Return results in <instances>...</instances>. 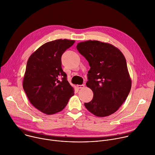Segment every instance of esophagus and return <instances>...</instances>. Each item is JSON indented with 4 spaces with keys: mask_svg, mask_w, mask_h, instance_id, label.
I'll list each match as a JSON object with an SVG mask.
<instances>
[{
    "mask_svg": "<svg viewBox=\"0 0 155 155\" xmlns=\"http://www.w3.org/2000/svg\"><path fill=\"white\" fill-rule=\"evenodd\" d=\"M77 87L78 89L83 88L84 87H85V85H77Z\"/></svg>",
    "mask_w": 155,
    "mask_h": 155,
    "instance_id": "1",
    "label": "esophagus"
}]
</instances>
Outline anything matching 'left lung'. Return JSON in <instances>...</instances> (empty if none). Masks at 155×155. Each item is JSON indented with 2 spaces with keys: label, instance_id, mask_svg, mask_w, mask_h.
Segmentation results:
<instances>
[{
  "label": "left lung",
  "instance_id": "8db88e82",
  "mask_svg": "<svg viewBox=\"0 0 155 155\" xmlns=\"http://www.w3.org/2000/svg\"><path fill=\"white\" fill-rule=\"evenodd\" d=\"M77 49L90 66L87 86L93 92L85 107L97 117L116 112L127 97L132 81L122 52L114 46L99 41L78 43Z\"/></svg>",
  "mask_w": 155,
  "mask_h": 155
}]
</instances>
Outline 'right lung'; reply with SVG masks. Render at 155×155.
<instances>
[{
	"instance_id": "add662e5",
	"label": "right lung",
	"mask_w": 155,
	"mask_h": 155,
	"mask_svg": "<svg viewBox=\"0 0 155 155\" xmlns=\"http://www.w3.org/2000/svg\"><path fill=\"white\" fill-rule=\"evenodd\" d=\"M74 43L66 39L48 42L28 60L23 87L31 104L46 114L63 110L74 95L61 67L62 55Z\"/></svg>"
}]
</instances>
